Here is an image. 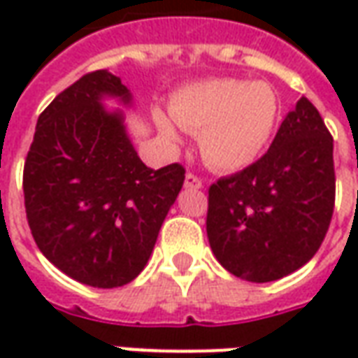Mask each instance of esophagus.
Returning a JSON list of instances; mask_svg holds the SVG:
<instances>
[{
  "instance_id": "obj_1",
  "label": "esophagus",
  "mask_w": 358,
  "mask_h": 358,
  "mask_svg": "<svg viewBox=\"0 0 358 358\" xmlns=\"http://www.w3.org/2000/svg\"><path fill=\"white\" fill-rule=\"evenodd\" d=\"M184 186L187 189H201L203 187V180L199 176H195L194 172H187L186 180H184Z\"/></svg>"
}]
</instances>
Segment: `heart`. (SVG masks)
Segmentation results:
<instances>
[{
	"label": "heart",
	"mask_w": 358,
	"mask_h": 358,
	"mask_svg": "<svg viewBox=\"0 0 358 358\" xmlns=\"http://www.w3.org/2000/svg\"><path fill=\"white\" fill-rule=\"evenodd\" d=\"M280 99L266 82L217 78L180 90L171 99L172 120L199 134L203 159L218 171H240L253 164L276 132ZM155 122L164 138L178 141L176 128L163 113Z\"/></svg>",
	"instance_id": "heart-1"
}]
</instances>
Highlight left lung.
<instances>
[{
  "label": "left lung",
  "mask_w": 358,
  "mask_h": 358,
  "mask_svg": "<svg viewBox=\"0 0 358 358\" xmlns=\"http://www.w3.org/2000/svg\"><path fill=\"white\" fill-rule=\"evenodd\" d=\"M334 203V138L301 97L259 161L209 187L210 249L241 280H280L315 257Z\"/></svg>",
  "instance_id": "left-lung-1"
}]
</instances>
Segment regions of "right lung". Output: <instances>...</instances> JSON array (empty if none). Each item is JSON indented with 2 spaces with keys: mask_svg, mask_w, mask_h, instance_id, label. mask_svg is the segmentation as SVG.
<instances>
[{
  "mask_svg": "<svg viewBox=\"0 0 358 358\" xmlns=\"http://www.w3.org/2000/svg\"><path fill=\"white\" fill-rule=\"evenodd\" d=\"M105 95H132L118 76L95 71L45 107L24 163L30 232L45 259L92 287H120L148 264L186 169H148Z\"/></svg>",
  "mask_w": 358,
  "mask_h": 358,
  "instance_id": "add662e5",
  "label": "right lung"
}]
</instances>
